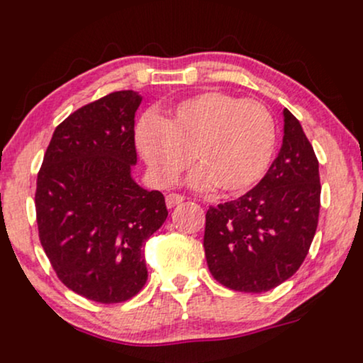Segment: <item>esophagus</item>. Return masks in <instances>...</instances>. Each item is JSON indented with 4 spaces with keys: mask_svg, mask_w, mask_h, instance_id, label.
<instances>
[{
    "mask_svg": "<svg viewBox=\"0 0 363 363\" xmlns=\"http://www.w3.org/2000/svg\"><path fill=\"white\" fill-rule=\"evenodd\" d=\"M183 200H185V197H182V195L168 194V195H166V207L173 208L174 206H178V203H182Z\"/></svg>",
    "mask_w": 363,
    "mask_h": 363,
    "instance_id": "1",
    "label": "esophagus"
}]
</instances>
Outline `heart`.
Instances as JSON below:
<instances>
[{
	"instance_id": "1",
	"label": "heart",
	"mask_w": 363,
	"mask_h": 363,
	"mask_svg": "<svg viewBox=\"0 0 363 363\" xmlns=\"http://www.w3.org/2000/svg\"><path fill=\"white\" fill-rule=\"evenodd\" d=\"M275 121L265 105L223 91L186 98L161 121L152 113L140 118L135 144L157 185L178 180L190 160L197 189L240 194L265 174L275 149Z\"/></svg>"
}]
</instances>
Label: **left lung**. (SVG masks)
<instances>
[{
  "mask_svg": "<svg viewBox=\"0 0 363 363\" xmlns=\"http://www.w3.org/2000/svg\"><path fill=\"white\" fill-rule=\"evenodd\" d=\"M319 163L301 122L284 108L282 147L255 189L206 214L211 274L224 287L267 292L299 270L319 217Z\"/></svg>",
  "mask_w": 363,
  "mask_h": 363,
  "instance_id": "obj_1",
  "label": "left lung"
}]
</instances>
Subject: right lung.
<instances>
[{"label":"right lung","mask_w":363,"mask_h":363,"mask_svg":"<svg viewBox=\"0 0 363 363\" xmlns=\"http://www.w3.org/2000/svg\"><path fill=\"white\" fill-rule=\"evenodd\" d=\"M140 101L123 89L71 113L55 127L37 177L38 238L50 265L67 289L101 304L144 287L143 246L168 217L163 194L132 178Z\"/></svg>","instance_id":"add662e5"}]
</instances>
